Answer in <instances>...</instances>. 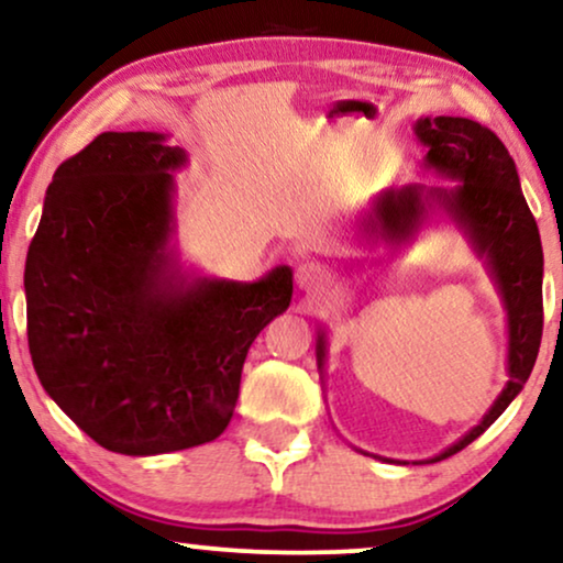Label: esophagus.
Masks as SVG:
<instances>
[{
  "mask_svg": "<svg viewBox=\"0 0 563 563\" xmlns=\"http://www.w3.org/2000/svg\"><path fill=\"white\" fill-rule=\"evenodd\" d=\"M323 284H325V272L318 264L308 261V264L297 266V287L299 289L308 291V295H318V291L323 289Z\"/></svg>",
  "mask_w": 563,
  "mask_h": 563,
  "instance_id": "1",
  "label": "esophagus"
}]
</instances>
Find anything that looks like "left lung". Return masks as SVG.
<instances>
[{
	"label": "left lung",
	"mask_w": 563,
	"mask_h": 563,
	"mask_svg": "<svg viewBox=\"0 0 563 563\" xmlns=\"http://www.w3.org/2000/svg\"><path fill=\"white\" fill-rule=\"evenodd\" d=\"M413 134L427 147V170L457 184L383 191L372 211L362 217V235L367 240L383 238L393 247H400L411 243L432 209H442L468 235L478 258H484L507 310V385L468 434L440 455L424 460L440 463L478 440L528 383L543 335V247L536 219L522 196L515 159L494 131L460 115H427L413 123ZM325 354V331H318L320 375Z\"/></svg>",
	"instance_id": "obj_1"
}]
</instances>
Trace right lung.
I'll return each mask as SVG.
<instances>
[{"label": "right lung", "mask_w": 563, "mask_h": 563, "mask_svg": "<svg viewBox=\"0 0 563 563\" xmlns=\"http://www.w3.org/2000/svg\"><path fill=\"white\" fill-rule=\"evenodd\" d=\"M157 131H106L56 167L27 247V346L43 390L100 448L163 455L217 440L247 349L291 302L258 282L184 272L175 178Z\"/></svg>", "instance_id": "right-lung-1"}]
</instances>
